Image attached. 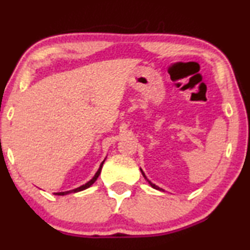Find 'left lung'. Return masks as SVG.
I'll use <instances>...</instances> for the list:
<instances>
[{
	"label": "left lung",
	"instance_id": "left-lung-1",
	"mask_svg": "<svg viewBox=\"0 0 250 250\" xmlns=\"http://www.w3.org/2000/svg\"><path fill=\"white\" fill-rule=\"evenodd\" d=\"M140 169H141V168H140ZM141 173H142V175H143V177H145V179L146 180V181H148V182H149V184H150V186H151L152 188H153V189H156V190H159V191H164L163 189H162V188H159V187H157L156 186V184H153L152 182H150V181L148 180V179H146V174L145 173H143V170L141 169Z\"/></svg>",
	"mask_w": 250,
	"mask_h": 250
}]
</instances>
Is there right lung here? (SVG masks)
Instances as JSON below:
<instances>
[{
  "label": "right lung",
  "mask_w": 250,
  "mask_h": 250,
  "mask_svg": "<svg viewBox=\"0 0 250 250\" xmlns=\"http://www.w3.org/2000/svg\"><path fill=\"white\" fill-rule=\"evenodd\" d=\"M104 162L101 163V165H100V167H99V169H98V172L95 173V175L92 177V179L88 181L87 183H85V184H83V186H81L80 188H76V189H74V190H69V191H64V192H56L54 194H57V196H64V194H69V193H75V192H80V191H83V190H85V189H87V188H90L92 184H93L95 181H97V179L99 177V175H100V173H101V169H102V166H104Z\"/></svg>",
  "instance_id": "1"
}]
</instances>
